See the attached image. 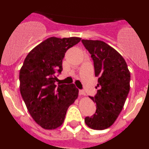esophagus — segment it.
Instances as JSON below:
<instances>
[{
  "label": "esophagus",
  "instance_id": "34e87169",
  "mask_svg": "<svg viewBox=\"0 0 149 149\" xmlns=\"http://www.w3.org/2000/svg\"><path fill=\"white\" fill-rule=\"evenodd\" d=\"M79 95H85L86 93H85V92L84 90H79Z\"/></svg>",
  "mask_w": 149,
  "mask_h": 149
}]
</instances>
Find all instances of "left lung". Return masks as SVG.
Wrapping results in <instances>:
<instances>
[{"mask_svg": "<svg viewBox=\"0 0 149 149\" xmlns=\"http://www.w3.org/2000/svg\"><path fill=\"white\" fill-rule=\"evenodd\" d=\"M94 63L98 77L97 93L89 97L96 104V111L84 119L88 127L104 130L115 122L123 108L130 90L131 74L122 55L103 41L82 39Z\"/></svg>", "mask_w": 149, "mask_h": 149, "instance_id": "8db88e82", "label": "left lung"}]
</instances>
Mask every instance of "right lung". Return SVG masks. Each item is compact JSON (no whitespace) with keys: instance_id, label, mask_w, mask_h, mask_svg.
Returning a JSON list of instances; mask_svg holds the SVG:
<instances>
[{"instance_id":"right-lung-1","label":"right lung","mask_w":149,"mask_h":149,"mask_svg":"<svg viewBox=\"0 0 149 149\" xmlns=\"http://www.w3.org/2000/svg\"><path fill=\"white\" fill-rule=\"evenodd\" d=\"M81 38L51 37L29 52L19 72L20 92L27 110L41 127L53 130L62 125L68 107L78 96L75 85L60 84L56 72L63 70V60L68 48Z\"/></svg>"}]
</instances>
